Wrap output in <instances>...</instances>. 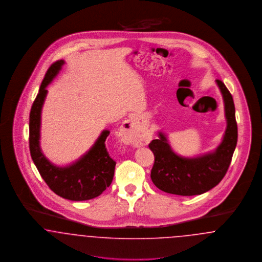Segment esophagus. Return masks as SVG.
I'll return each instance as SVG.
<instances>
[{"mask_svg": "<svg viewBox=\"0 0 262 262\" xmlns=\"http://www.w3.org/2000/svg\"><path fill=\"white\" fill-rule=\"evenodd\" d=\"M120 134L123 141L126 144H132L136 147H139L141 145L140 130L135 119L130 118L124 122V124L121 126Z\"/></svg>", "mask_w": 262, "mask_h": 262, "instance_id": "esophagus-1", "label": "esophagus"}]
</instances>
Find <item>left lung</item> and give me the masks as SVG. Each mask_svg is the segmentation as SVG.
Masks as SVG:
<instances>
[{
  "label": "left lung",
  "instance_id": "8db88e82",
  "mask_svg": "<svg viewBox=\"0 0 262 262\" xmlns=\"http://www.w3.org/2000/svg\"><path fill=\"white\" fill-rule=\"evenodd\" d=\"M216 83L224 101L227 127L215 150L196 157L180 156L172 149L162 132L158 133V139L149 143L155 158L151 180L165 192L183 196L202 194L216 187L228 171L237 141L235 105L224 83L219 79H216Z\"/></svg>",
  "mask_w": 262,
  "mask_h": 262
}]
</instances>
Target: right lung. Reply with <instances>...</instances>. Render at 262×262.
I'll use <instances>...</instances> for the list:
<instances>
[{
	"label": "right lung",
	"instance_id": "obj_1",
	"mask_svg": "<svg viewBox=\"0 0 262 262\" xmlns=\"http://www.w3.org/2000/svg\"><path fill=\"white\" fill-rule=\"evenodd\" d=\"M64 61L54 62L39 88L29 115V149L33 162L51 189L66 200L81 201L100 195L111 185L116 162L109 156L105 141L110 135L104 129L92 147L75 162L68 166L51 163L40 147L41 112L48 90L46 88L62 70Z\"/></svg>",
	"mask_w": 262,
	"mask_h": 262
}]
</instances>
